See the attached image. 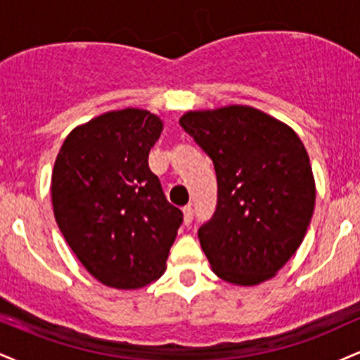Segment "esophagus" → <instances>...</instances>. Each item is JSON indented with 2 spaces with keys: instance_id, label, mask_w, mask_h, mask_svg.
<instances>
[{
  "instance_id": "esophagus-1",
  "label": "esophagus",
  "mask_w": 360,
  "mask_h": 360,
  "mask_svg": "<svg viewBox=\"0 0 360 360\" xmlns=\"http://www.w3.org/2000/svg\"><path fill=\"white\" fill-rule=\"evenodd\" d=\"M183 213H184V225H189V223L193 221V214H194V212H193V206H191V205L184 206V208H183Z\"/></svg>"
}]
</instances>
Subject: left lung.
Here are the masks:
<instances>
[{
  "mask_svg": "<svg viewBox=\"0 0 360 360\" xmlns=\"http://www.w3.org/2000/svg\"><path fill=\"white\" fill-rule=\"evenodd\" d=\"M179 125L213 160L217 210L198 230L218 278L238 286L271 279L303 242L315 179L292 128L252 106L188 111Z\"/></svg>",
  "mask_w": 360,
  "mask_h": 360,
  "instance_id": "1",
  "label": "left lung"
}]
</instances>
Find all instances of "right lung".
Masks as SVG:
<instances>
[{"instance_id": "right-lung-1", "label": "right lung", "mask_w": 360, "mask_h": 360, "mask_svg": "<svg viewBox=\"0 0 360 360\" xmlns=\"http://www.w3.org/2000/svg\"><path fill=\"white\" fill-rule=\"evenodd\" d=\"M162 120L147 110L108 111L76 127L52 172L56 221L76 257L110 288L159 279L183 223L148 169Z\"/></svg>"}]
</instances>
